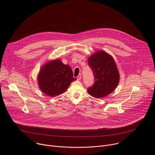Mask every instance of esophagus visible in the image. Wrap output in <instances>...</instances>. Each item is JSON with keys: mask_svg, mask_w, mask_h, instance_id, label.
<instances>
[{"mask_svg": "<svg viewBox=\"0 0 155 155\" xmlns=\"http://www.w3.org/2000/svg\"><path fill=\"white\" fill-rule=\"evenodd\" d=\"M81 78V74H79L77 77V80H80V79Z\"/></svg>", "mask_w": 155, "mask_h": 155, "instance_id": "obj_1", "label": "esophagus"}]
</instances>
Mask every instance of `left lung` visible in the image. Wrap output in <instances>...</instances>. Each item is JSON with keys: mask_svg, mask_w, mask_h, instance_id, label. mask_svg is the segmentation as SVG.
Returning <instances> with one entry per match:
<instances>
[{"mask_svg": "<svg viewBox=\"0 0 155 155\" xmlns=\"http://www.w3.org/2000/svg\"><path fill=\"white\" fill-rule=\"evenodd\" d=\"M93 71L94 84L87 89L88 93L95 98L104 97L117 87L120 75L114 58L106 52L100 51L88 59Z\"/></svg>", "mask_w": 155, "mask_h": 155, "instance_id": "left-lung-1", "label": "left lung"}]
</instances>
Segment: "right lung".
Returning a JSON list of instances; mask_svg holds the SVG:
<instances>
[{
	"label": "right lung",
	"instance_id": "obj_1",
	"mask_svg": "<svg viewBox=\"0 0 155 155\" xmlns=\"http://www.w3.org/2000/svg\"><path fill=\"white\" fill-rule=\"evenodd\" d=\"M77 79L73 77L71 68L55 60L45 64L38 75V86L43 92L55 97L64 92L71 83Z\"/></svg>",
	"mask_w": 155,
	"mask_h": 155
}]
</instances>
